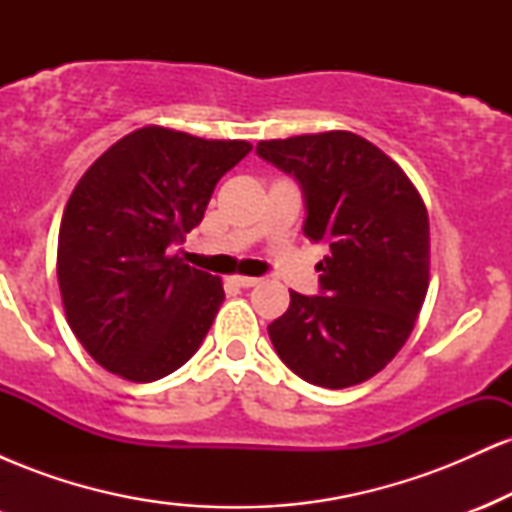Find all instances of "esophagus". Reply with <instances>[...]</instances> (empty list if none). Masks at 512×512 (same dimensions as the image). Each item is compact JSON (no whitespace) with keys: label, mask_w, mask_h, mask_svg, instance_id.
Here are the masks:
<instances>
[{"label":"esophagus","mask_w":512,"mask_h":512,"mask_svg":"<svg viewBox=\"0 0 512 512\" xmlns=\"http://www.w3.org/2000/svg\"><path fill=\"white\" fill-rule=\"evenodd\" d=\"M257 281H260V279H257V276H243V274L233 276V284L243 286V289H250V286H255Z\"/></svg>","instance_id":"esophagus-1"}]
</instances>
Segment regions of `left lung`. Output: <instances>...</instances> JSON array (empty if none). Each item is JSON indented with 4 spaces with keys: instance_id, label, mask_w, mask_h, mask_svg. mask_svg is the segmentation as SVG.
Here are the masks:
<instances>
[{
    "instance_id": "left-lung-1",
    "label": "left lung",
    "mask_w": 512,
    "mask_h": 512,
    "mask_svg": "<svg viewBox=\"0 0 512 512\" xmlns=\"http://www.w3.org/2000/svg\"><path fill=\"white\" fill-rule=\"evenodd\" d=\"M293 175L305 199V238L327 243L320 296L291 291L267 327L276 354L305 383L342 390L380 373L409 339L428 291L431 236L414 182L354 132L257 144Z\"/></svg>"
}]
</instances>
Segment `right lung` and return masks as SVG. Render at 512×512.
I'll use <instances>...</instances> for the list:
<instances>
[{
    "mask_svg": "<svg viewBox=\"0 0 512 512\" xmlns=\"http://www.w3.org/2000/svg\"><path fill=\"white\" fill-rule=\"evenodd\" d=\"M250 149L243 139L149 125L76 182L60 223L57 281L69 327L105 370L154 383L195 356L223 284L168 248L199 226L216 182Z\"/></svg>",
    "mask_w": 512,
    "mask_h": 512,
    "instance_id": "right-lung-1",
    "label": "right lung"
}]
</instances>
